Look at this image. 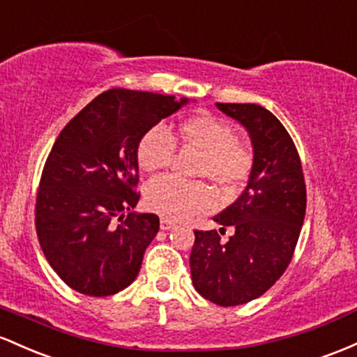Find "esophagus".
Wrapping results in <instances>:
<instances>
[{
	"instance_id": "1",
	"label": "esophagus",
	"mask_w": 357,
	"mask_h": 357,
	"mask_svg": "<svg viewBox=\"0 0 357 357\" xmlns=\"http://www.w3.org/2000/svg\"><path fill=\"white\" fill-rule=\"evenodd\" d=\"M174 226H175V222L170 221V219H167V218H162V221H160V227H162L163 231H170Z\"/></svg>"
}]
</instances>
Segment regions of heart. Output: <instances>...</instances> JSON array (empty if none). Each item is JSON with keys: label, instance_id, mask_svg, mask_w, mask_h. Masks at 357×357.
<instances>
[{"label": "heart", "instance_id": "heart-1", "mask_svg": "<svg viewBox=\"0 0 357 357\" xmlns=\"http://www.w3.org/2000/svg\"><path fill=\"white\" fill-rule=\"evenodd\" d=\"M177 139L183 148L199 151L195 175L209 178L224 194H234L250 178L255 165L253 148L238 139L234 128L214 114L200 113L183 119L177 128ZM174 155L175 139L162 125L148 128L136 146L139 168L150 174L167 168ZM145 202L150 211L178 221L209 211L214 195L204 182H183L163 175L148 183Z\"/></svg>", "mask_w": 357, "mask_h": 357}]
</instances>
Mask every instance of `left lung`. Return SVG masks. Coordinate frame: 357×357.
I'll return each mask as SVG.
<instances>
[{"instance_id": "left-lung-1", "label": "left lung", "mask_w": 357, "mask_h": 357, "mask_svg": "<svg viewBox=\"0 0 357 357\" xmlns=\"http://www.w3.org/2000/svg\"><path fill=\"white\" fill-rule=\"evenodd\" d=\"M246 128L255 165L246 189L214 218L235 231L226 243L218 231L195 229L190 275L195 290L221 307L261 297L290 265L307 207L297 146L285 126L258 104L218 102Z\"/></svg>"}]
</instances>
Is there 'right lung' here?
I'll return each mask as SVG.
<instances>
[{
	"instance_id": "add662e5",
	"label": "right lung",
	"mask_w": 357,
	"mask_h": 357,
	"mask_svg": "<svg viewBox=\"0 0 357 357\" xmlns=\"http://www.w3.org/2000/svg\"><path fill=\"white\" fill-rule=\"evenodd\" d=\"M185 102L109 89L60 131L40 177L35 227L47 261L72 290L107 297L133 283L160 229L155 214L124 215L139 200L136 146Z\"/></svg>"
}]
</instances>
